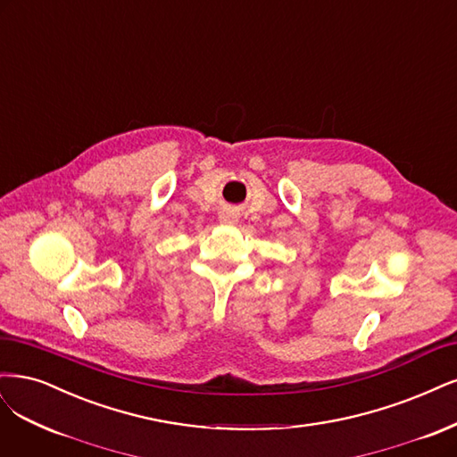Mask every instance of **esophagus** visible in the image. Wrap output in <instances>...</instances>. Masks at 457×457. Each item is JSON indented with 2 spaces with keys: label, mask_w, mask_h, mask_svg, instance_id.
Listing matches in <instances>:
<instances>
[{
  "label": "esophagus",
  "mask_w": 457,
  "mask_h": 457,
  "mask_svg": "<svg viewBox=\"0 0 457 457\" xmlns=\"http://www.w3.org/2000/svg\"><path fill=\"white\" fill-rule=\"evenodd\" d=\"M221 221L232 225V223H236V215H234L232 212H223V213H221Z\"/></svg>",
  "instance_id": "1"
}]
</instances>
